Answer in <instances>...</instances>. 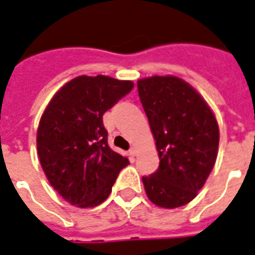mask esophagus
<instances>
[{"mask_svg": "<svg viewBox=\"0 0 255 255\" xmlns=\"http://www.w3.org/2000/svg\"><path fill=\"white\" fill-rule=\"evenodd\" d=\"M129 154H131V156H136V154H137V149H136V146L133 145L129 149Z\"/></svg>", "mask_w": 255, "mask_h": 255, "instance_id": "1", "label": "esophagus"}]
</instances>
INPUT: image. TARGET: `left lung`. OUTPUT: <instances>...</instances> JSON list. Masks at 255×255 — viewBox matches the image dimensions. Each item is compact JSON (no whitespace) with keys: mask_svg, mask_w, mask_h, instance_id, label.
Here are the masks:
<instances>
[{"mask_svg":"<svg viewBox=\"0 0 255 255\" xmlns=\"http://www.w3.org/2000/svg\"><path fill=\"white\" fill-rule=\"evenodd\" d=\"M137 90L160 157L157 171L142 177L146 195L162 208L185 206L198 195L216 162V118L182 78H141Z\"/></svg>","mask_w":255,"mask_h":255,"instance_id":"obj_1","label":"left lung"}]
</instances>
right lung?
Returning <instances> with one entry per match:
<instances>
[{
	"label": "right lung",
	"mask_w": 255,
	"mask_h": 255,
	"mask_svg": "<svg viewBox=\"0 0 255 255\" xmlns=\"http://www.w3.org/2000/svg\"><path fill=\"white\" fill-rule=\"evenodd\" d=\"M132 88V81L78 76L45 107L36 133L39 160L51 186L72 206L105 202L129 163L109 146L102 117Z\"/></svg>",
	"instance_id": "right-lung-1"
}]
</instances>
